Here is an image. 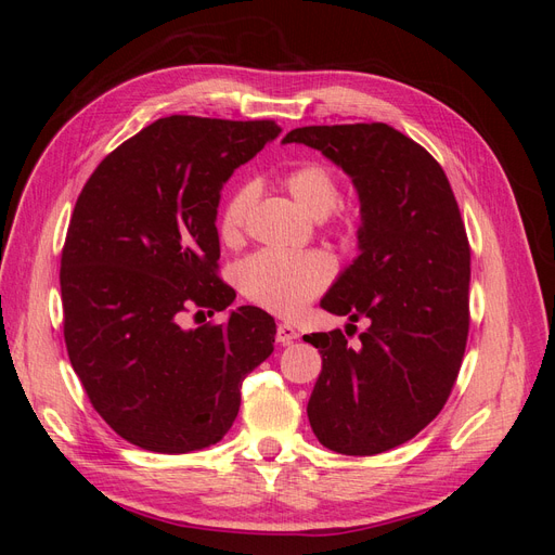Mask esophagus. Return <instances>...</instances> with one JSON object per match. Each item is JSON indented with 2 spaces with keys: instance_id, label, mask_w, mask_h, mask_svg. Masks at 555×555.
Instances as JSON below:
<instances>
[{
  "instance_id": "34e87169",
  "label": "esophagus",
  "mask_w": 555,
  "mask_h": 555,
  "mask_svg": "<svg viewBox=\"0 0 555 555\" xmlns=\"http://www.w3.org/2000/svg\"><path fill=\"white\" fill-rule=\"evenodd\" d=\"M296 338H298V331H296L292 324H287V322L278 324V335H275V340H278L280 345H292Z\"/></svg>"
}]
</instances>
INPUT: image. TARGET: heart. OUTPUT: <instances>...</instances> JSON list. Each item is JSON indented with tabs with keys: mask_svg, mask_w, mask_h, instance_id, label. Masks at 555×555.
Wrapping results in <instances>:
<instances>
[{
	"mask_svg": "<svg viewBox=\"0 0 555 555\" xmlns=\"http://www.w3.org/2000/svg\"><path fill=\"white\" fill-rule=\"evenodd\" d=\"M282 184L296 204L312 217L328 215L338 204V178L322 162H304L282 176ZM249 184L233 190L217 220L222 241L236 243L243 236L247 212L251 206ZM338 231H354L357 215L347 210L333 220ZM241 289L257 306L278 314H296L312 298L322 294L333 278V261L324 251H282L261 249L241 263Z\"/></svg>",
	"mask_w": 555,
	"mask_h": 555,
	"instance_id": "1",
	"label": "heart"
}]
</instances>
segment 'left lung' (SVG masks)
Masks as SVG:
<instances>
[{"mask_svg": "<svg viewBox=\"0 0 555 555\" xmlns=\"http://www.w3.org/2000/svg\"><path fill=\"white\" fill-rule=\"evenodd\" d=\"M282 143L319 150L359 194L361 255L322 308L347 314V328L371 326L357 347L340 328L304 335L322 354L308 418L326 449L375 456L424 430L459 377L469 328L461 210L442 166L384 122L298 127Z\"/></svg>", "mask_w": 555, "mask_h": 555, "instance_id": "8db88e82", "label": "left lung"}]
</instances>
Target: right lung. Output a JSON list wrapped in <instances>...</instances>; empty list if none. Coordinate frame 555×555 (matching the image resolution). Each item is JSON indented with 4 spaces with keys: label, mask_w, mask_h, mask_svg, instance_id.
<instances>
[{
    "label": "right lung",
    "mask_w": 555,
    "mask_h": 555,
    "mask_svg": "<svg viewBox=\"0 0 555 555\" xmlns=\"http://www.w3.org/2000/svg\"><path fill=\"white\" fill-rule=\"evenodd\" d=\"M280 131L162 117L117 145L76 201L60 271L64 343L92 408L131 444L188 453L220 442L243 379L271 357L275 322L259 308L180 322L236 298L217 278L220 192Z\"/></svg>",
    "instance_id": "right-lung-1"
}]
</instances>
